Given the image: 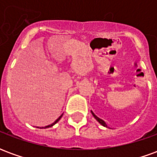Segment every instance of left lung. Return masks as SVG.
Instances as JSON below:
<instances>
[{"instance_id": "obj_1", "label": "left lung", "mask_w": 157, "mask_h": 157, "mask_svg": "<svg viewBox=\"0 0 157 157\" xmlns=\"http://www.w3.org/2000/svg\"><path fill=\"white\" fill-rule=\"evenodd\" d=\"M92 115H93V117H94V118H96V120L98 122L99 124H102V126H104V127H107V124H106L105 122L103 121L102 119H101V118H99L98 117V116H96L95 114H94V113L92 112Z\"/></svg>"}]
</instances>
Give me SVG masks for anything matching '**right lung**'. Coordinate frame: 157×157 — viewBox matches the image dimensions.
<instances>
[{"label": "right lung", "instance_id": "right-lung-1", "mask_svg": "<svg viewBox=\"0 0 157 157\" xmlns=\"http://www.w3.org/2000/svg\"><path fill=\"white\" fill-rule=\"evenodd\" d=\"M62 116H63V113H62L61 115L59 116V118H57V119H56V120H55L54 123H53V124H49V125H47V126H45V127H42V128H49V127H52V126H53V125H55V124L57 123V122H59V119L61 118ZM37 128H39V127H37Z\"/></svg>", "mask_w": 157, "mask_h": 157}]
</instances>
